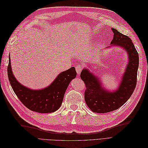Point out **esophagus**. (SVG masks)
<instances>
[{
    "label": "esophagus",
    "mask_w": 148,
    "mask_h": 148,
    "mask_svg": "<svg viewBox=\"0 0 148 148\" xmlns=\"http://www.w3.org/2000/svg\"><path fill=\"white\" fill-rule=\"evenodd\" d=\"M82 68V66L81 64H77V65L76 66V67H75L76 71L77 73H78V75L81 73Z\"/></svg>",
    "instance_id": "34e87169"
}]
</instances>
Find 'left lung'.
<instances>
[{
  "instance_id": "8db88e82",
  "label": "left lung",
  "mask_w": 148,
  "mask_h": 148,
  "mask_svg": "<svg viewBox=\"0 0 148 148\" xmlns=\"http://www.w3.org/2000/svg\"><path fill=\"white\" fill-rule=\"evenodd\" d=\"M114 33L112 46L123 48L128 55V63L118 88L111 92L103 88L97 76L84 69L81 73V79L86 84L84 98L88 108L95 112L105 113L117 110L127 101L134 91L137 84L139 64L138 54L130 37L112 28Z\"/></svg>"
}]
</instances>
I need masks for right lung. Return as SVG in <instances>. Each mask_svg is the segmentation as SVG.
Here are the masks:
<instances>
[{
    "instance_id": "obj_1",
    "label": "right lung",
    "mask_w": 148,
    "mask_h": 148,
    "mask_svg": "<svg viewBox=\"0 0 148 148\" xmlns=\"http://www.w3.org/2000/svg\"><path fill=\"white\" fill-rule=\"evenodd\" d=\"M76 75L75 68L72 67L60 73L45 88L31 90L19 83L12 74L9 56L8 76L13 91L26 108L40 113L53 112L59 109L69 83Z\"/></svg>"
}]
</instances>
